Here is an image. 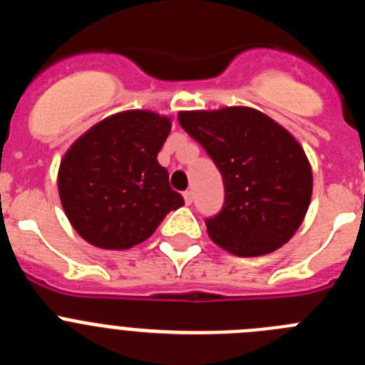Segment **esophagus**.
<instances>
[{
  "label": "esophagus",
  "instance_id": "1",
  "mask_svg": "<svg viewBox=\"0 0 365 365\" xmlns=\"http://www.w3.org/2000/svg\"><path fill=\"white\" fill-rule=\"evenodd\" d=\"M182 197H185V202H186V205H192V201H193V193L190 192V190H186V192L182 193Z\"/></svg>",
  "mask_w": 365,
  "mask_h": 365
}]
</instances>
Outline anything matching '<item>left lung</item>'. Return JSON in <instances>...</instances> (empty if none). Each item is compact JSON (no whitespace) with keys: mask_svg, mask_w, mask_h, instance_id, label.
Wrapping results in <instances>:
<instances>
[{"mask_svg":"<svg viewBox=\"0 0 365 365\" xmlns=\"http://www.w3.org/2000/svg\"><path fill=\"white\" fill-rule=\"evenodd\" d=\"M180 128L210 155L225 182V205L206 219L212 241L240 257L278 250L307 214L312 170L298 140L252 108L180 111Z\"/></svg>","mask_w":365,"mask_h":365,"instance_id":"8db88e82","label":"left lung"}]
</instances>
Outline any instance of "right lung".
<instances>
[{
	"mask_svg": "<svg viewBox=\"0 0 365 365\" xmlns=\"http://www.w3.org/2000/svg\"><path fill=\"white\" fill-rule=\"evenodd\" d=\"M170 130V117L131 109L95 124L67 150L58 192L67 219L87 243L131 248L185 205L157 160Z\"/></svg>",
	"mask_w": 365,
	"mask_h": 365,
	"instance_id": "add662e5",
	"label": "right lung"
}]
</instances>
